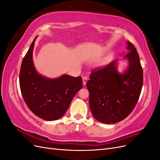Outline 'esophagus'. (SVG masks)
I'll return each mask as SVG.
<instances>
[{
	"mask_svg": "<svg viewBox=\"0 0 160 160\" xmlns=\"http://www.w3.org/2000/svg\"><path fill=\"white\" fill-rule=\"evenodd\" d=\"M88 77H83V84L85 85H86V83H87V81H88Z\"/></svg>",
	"mask_w": 160,
	"mask_h": 160,
	"instance_id": "1",
	"label": "esophagus"
}]
</instances>
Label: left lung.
I'll list each match as a JSON object with an SVG mask.
<instances>
[{
    "label": "left lung",
    "mask_w": 160,
    "mask_h": 160,
    "mask_svg": "<svg viewBox=\"0 0 160 160\" xmlns=\"http://www.w3.org/2000/svg\"><path fill=\"white\" fill-rule=\"evenodd\" d=\"M128 61L122 72L118 61H113L103 69L92 71L87 82L89 92V108L95 119L111 124L126 118L137 104L143 85V69L134 45L126 42Z\"/></svg>",
    "instance_id": "8db88e82"
}]
</instances>
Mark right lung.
<instances>
[{"instance_id": "obj_1", "label": "right lung", "mask_w": 160, "mask_h": 160, "mask_svg": "<svg viewBox=\"0 0 160 160\" xmlns=\"http://www.w3.org/2000/svg\"><path fill=\"white\" fill-rule=\"evenodd\" d=\"M37 36L23 58L19 73L22 98L35 115L47 121H55L64 115L74 96L83 87L81 77L63 74L51 79L38 73L32 59Z\"/></svg>"}]
</instances>
